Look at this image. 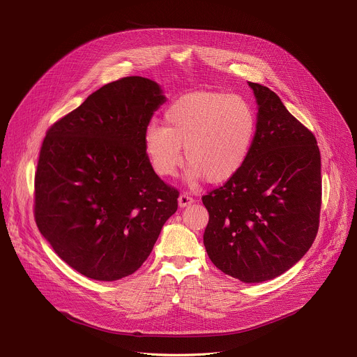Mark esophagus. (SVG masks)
I'll return each mask as SVG.
<instances>
[{
    "mask_svg": "<svg viewBox=\"0 0 357 357\" xmlns=\"http://www.w3.org/2000/svg\"><path fill=\"white\" fill-rule=\"evenodd\" d=\"M178 203H179L181 208H186L188 205H190V203H193V197L189 196L188 193H182L178 197Z\"/></svg>",
    "mask_w": 357,
    "mask_h": 357,
    "instance_id": "esophagus-1",
    "label": "esophagus"
}]
</instances>
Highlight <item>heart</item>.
Masks as SVG:
<instances>
[{"instance_id": "heart-1", "label": "heart", "mask_w": 357, "mask_h": 357, "mask_svg": "<svg viewBox=\"0 0 357 357\" xmlns=\"http://www.w3.org/2000/svg\"><path fill=\"white\" fill-rule=\"evenodd\" d=\"M165 127L151 123L144 131L145 157L158 176L172 178L182 165L188 175L223 183L244 167L257 131V114L243 96L190 91L174 100L164 114Z\"/></svg>"}]
</instances>
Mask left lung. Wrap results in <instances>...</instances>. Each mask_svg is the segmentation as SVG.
<instances>
[{"mask_svg":"<svg viewBox=\"0 0 357 357\" xmlns=\"http://www.w3.org/2000/svg\"><path fill=\"white\" fill-rule=\"evenodd\" d=\"M257 131L240 172L202 197L209 212L203 244L212 263L245 284L280 277L312 245L319 226L321 154L268 87L248 82Z\"/></svg>","mask_w":357,"mask_h":357,"instance_id":"8db88e82","label":"left lung"}]
</instances>
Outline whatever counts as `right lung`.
Listing matches in <instances>:
<instances>
[{
    "mask_svg": "<svg viewBox=\"0 0 357 357\" xmlns=\"http://www.w3.org/2000/svg\"><path fill=\"white\" fill-rule=\"evenodd\" d=\"M165 101L157 82L128 76L91 93L46 132L35 220L58 256L87 278L135 273L178 209V190L152 171L142 144Z\"/></svg>",
    "mask_w": 357,
    "mask_h": 357,
    "instance_id": "obj_1",
    "label": "right lung"
}]
</instances>
